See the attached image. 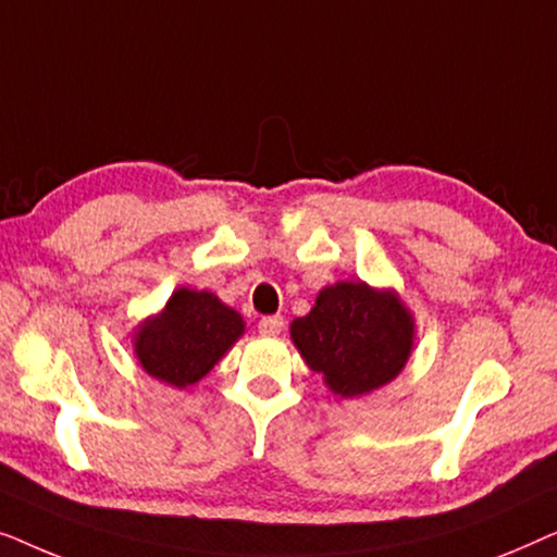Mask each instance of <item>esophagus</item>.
Here are the masks:
<instances>
[{"label":"esophagus","mask_w":557,"mask_h":557,"mask_svg":"<svg viewBox=\"0 0 557 557\" xmlns=\"http://www.w3.org/2000/svg\"><path fill=\"white\" fill-rule=\"evenodd\" d=\"M284 330V317H263L261 322H258V332L261 334H278Z\"/></svg>","instance_id":"34e87169"}]
</instances>
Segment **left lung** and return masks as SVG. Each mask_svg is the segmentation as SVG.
Returning a JSON list of instances; mask_svg holds the SVG:
<instances>
[{"mask_svg": "<svg viewBox=\"0 0 557 557\" xmlns=\"http://www.w3.org/2000/svg\"><path fill=\"white\" fill-rule=\"evenodd\" d=\"M292 339L334 393L355 398L403 370L413 347V319L393 292L339 281L319 292L307 317L294 319Z\"/></svg>", "mask_w": 557, "mask_h": 557, "instance_id": "1", "label": "left lung"}]
</instances>
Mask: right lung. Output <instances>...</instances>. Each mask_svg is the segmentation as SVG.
I'll use <instances>...</instances> for the list:
<instances>
[{"label":"right lung","mask_w":557,"mask_h":557,"mask_svg":"<svg viewBox=\"0 0 557 557\" xmlns=\"http://www.w3.org/2000/svg\"><path fill=\"white\" fill-rule=\"evenodd\" d=\"M240 334V314L215 294L180 288L136 334V357L151 377L185 387L208 375Z\"/></svg>","instance_id":"obj_1"}]
</instances>
